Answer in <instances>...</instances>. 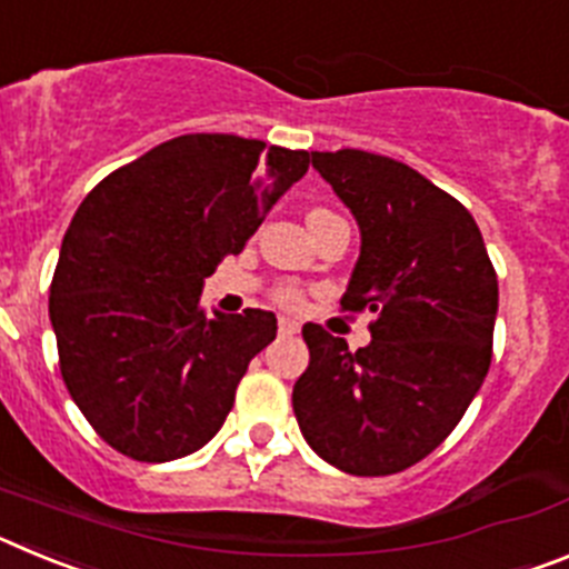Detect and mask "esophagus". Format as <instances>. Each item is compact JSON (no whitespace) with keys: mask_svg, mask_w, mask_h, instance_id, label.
Wrapping results in <instances>:
<instances>
[{"mask_svg":"<svg viewBox=\"0 0 569 569\" xmlns=\"http://www.w3.org/2000/svg\"><path fill=\"white\" fill-rule=\"evenodd\" d=\"M279 333L281 336H296V333H299V321L279 319Z\"/></svg>","mask_w":569,"mask_h":569,"instance_id":"obj_1","label":"esophagus"}]
</instances>
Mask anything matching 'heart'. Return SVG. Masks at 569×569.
I'll use <instances>...</instances> for the list:
<instances>
[{
  "mask_svg": "<svg viewBox=\"0 0 569 569\" xmlns=\"http://www.w3.org/2000/svg\"><path fill=\"white\" fill-rule=\"evenodd\" d=\"M316 210H321V208H316ZM313 210V213H316ZM276 301H279L281 308H288V310H296L301 305V290L299 288H279L276 290Z\"/></svg>",
  "mask_w": 569,
  "mask_h": 569,
  "instance_id": "obj_1",
  "label": "heart"
}]
</instances>
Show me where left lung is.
<instances>
[{
    "mask_svg": "<svg viewBox=\"0 0 569 569\" xmlns=\"http://www.w3.org/2000/svg\"><path fill=\"white\" fill-rule=\"evenodd\" d=\"M361 230L341 310H370L356 353L305 325L293 387L301 436L350 476H390L453 433L492 359L499 279L470 210L419 170L367 150L310 153Z\"/></svg>",
    "mask_w": 569,
    "mask_h": 569,
    "instance_id": "obj_1",
    "label": "left lung"
}]
</instances>
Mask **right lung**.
Here are the masks:
<instances>
[{"mask_svg": "<svg viewBox=\"0 0 569 569\" xmlns=\"http://www.w3.org/2000/svg\"><path fill=\"white\" fill-rule=\"evenodd\" d=\"M308 168V150L188 133L84 196L48 310L70 399L113 450L159 465L219 433L276 316H208L202 284Z\"/></svg>", "mask_w": 569, "mask_h": 569, "instance_id": "add662e5", "label": "right lung"}]
</instances>
